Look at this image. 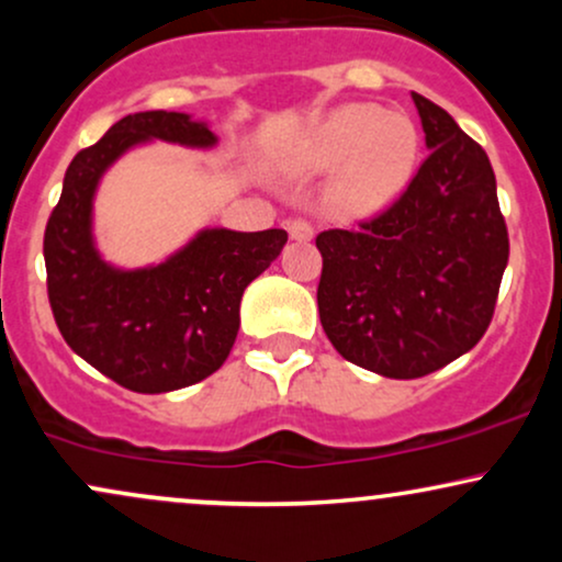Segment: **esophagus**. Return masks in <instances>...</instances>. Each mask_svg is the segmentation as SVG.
I'll use <instances>...</instances> for the list:
<instances>
[{
    "instance_id": "esophagus-1",
    "label": "esophagus",
    "mask_w": 562,
    "mask_h": 562,
    "mask_svg": "<svg viewBox=\"0 0 562 562\" xmlns=\"http://www.w3.org/2000/svg\"><path fill=\"white\" fill-rule=\"evenodd\" d=\"M288 235L299 243H308L314 237V227L308 222H303V218H290Z\"/></svg>"
}]
</instances>
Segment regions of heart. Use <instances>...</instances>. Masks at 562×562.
Listing matches in <instances>:
<instances>
[{
	"label": "heart",
	"mask_w": 562,
	"mask_h": 562,
	"mask_svg": "<svg viewBox=\"0 0 562 562\" xmlns=\"http://www.w3.org/2000/svg\"><path fill=\"white\" fill-rule=\"evenodd\" d=\"M420 156V134L404 113L346 105L314 128L299 153L306 171L340 170L330 187L335 214L364 218L389 209L404 192Z\"/></svg>",
	"instance_id": "obj_1"
}]
</instances>
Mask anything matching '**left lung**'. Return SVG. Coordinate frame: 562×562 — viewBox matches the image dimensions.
I'll return each mask as SVG.
<instances>
[{
	"mask_svg": "<svg viewBox=\"0 0 562 562\" xmlns=\"http://www.w3.org/2000/svg\"><path fill=\"white\" fill-rule=\"evenodd\" d=\"M428 158L385 211L317 235L319 319L340 357L412 380L468 353L492 325L509 256L486 150L412 92Z\"/></svg>",
	"mask_w": 562,
	"mask_h": 562,
	"instance_id": "8db88e82",
	"label": "left lung"
}]
</instances>
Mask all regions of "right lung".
Masks as SVG:
<instances>
[{"label":"right lung","mask_w":562,"mask_h":562,"mask_svg":"<svg viewBox=\"0 0 562 562\" xmlns=\"http://www.w3.org/2000/svg\"><path fill=\"white\" fill-rule=\"evenodd\" d=\"M147 139L216 145L214 132L187 113L121 119L70 160L44 229V263L66 344L128 391L166 393L224 364L240 327L243 290L280 256L288 232L203 229L158 267L126 272L105 263L92 240L97 184L113 160Z\"/></svg>","instance_id":"1"}]
</instances>
